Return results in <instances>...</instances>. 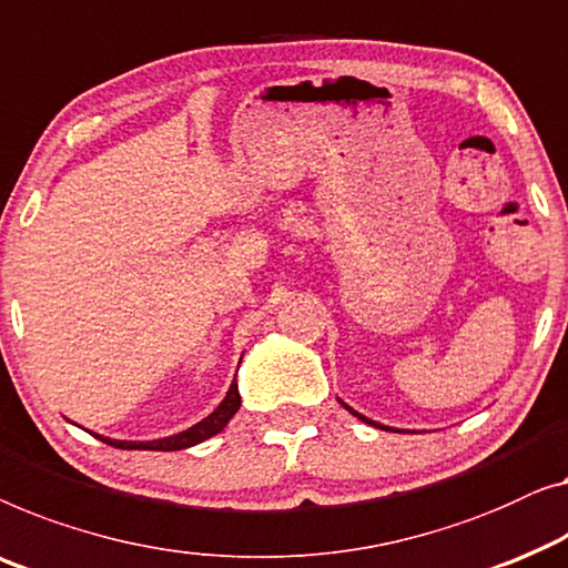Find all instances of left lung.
Segmentation results:
<instances>
[{
    "instance_id": "obj_1",
    "label": "left lung",
    "mask_w": 568,
    "mask_h": 568,
    "mask_svg": "<svg viewBox=\"0 0 568 568\" xmlns=\"http://www.w3.org/2000/svg\"><path fill=\"white\" fill-rule=\"evenodd\" d=\"M341 402V399H338ZM341 405L345 407V409H348V413H353V415H356L358 417V420H364V423H368V425H376V427H382V430H392V433H399V430H394V427H389V425H382V423H374V420H368V417H364V415H361V413H356V409H353V407H348V405H345V402H341Z\"/></svg>"
}]
</instances>
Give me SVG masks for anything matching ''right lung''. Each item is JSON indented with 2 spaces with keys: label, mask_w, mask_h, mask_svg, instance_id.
Returning <instances> with one entry per match:
<instances>
[{
  "label": "right lung",
  "mask_w": 568,
  "mask_h": 568,
  "mask_svg": "<svg viewBox=\"0 0 568 568\" xmlns=\"http://www.w3.org/2000/svg\"><path fill=\"white\" fill-rule=\"evenodd\" d=\"M241 409V392H237V382L233 379L230 389L225 394V399L212 409V413L204 417L192 427H186L182 433L166 435V438H155V440H114V438H104V435H97V438L110 443L114 448H125V450H182V448H192L196 443L212 438L217 435L223 427L233 420V415Z\"/></svg>",
  "instance_id": "add662e5"
}]
</instances>
